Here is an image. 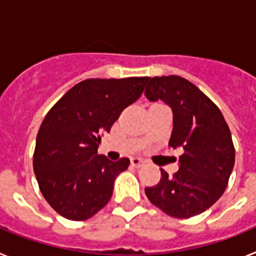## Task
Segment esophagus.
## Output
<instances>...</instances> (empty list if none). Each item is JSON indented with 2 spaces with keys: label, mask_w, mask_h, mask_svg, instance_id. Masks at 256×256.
<instances>
[{
  "label": "esophagus",
  "mask_w": 256,
  "mask_h": 256,
  "mask_svg": "<svg viewBox=\"0 0 256 256\" xmlns=\"http://www.w3.org/2000/svg\"><path fill=\"white\" fill-rule=\"evenodd\" d=\"M144 162L141 159V158H132V159H130V165L134 166V168H140V166H142Z\"/></svg>",
  "instance_id": "1"
}]
</instances>
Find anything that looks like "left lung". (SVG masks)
<instances>
[{"label": "left lung", "mask_w": 256, "mask_h": 256, "mask_svg": "<svg viewBox=\"0 0 256 256\" xmlns=\"http://www.w3.org/2000/svg\"><path fill=\"white\" fill-rule=\"evenodd\" d=\"M144 96L164 101L173 112L169 146L183 148L173 177L144 194L155 206L174 218H191L209 209L223 195L234 165L230 130L218 106L194 83L178 76L148 79Z\"/></svg>", "instance_id": "obj_1"}]
</instances>
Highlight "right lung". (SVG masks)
I'll list each match as a JSON object with an SVG mask.
<instances>
[{"instance_id": "add662e5", "label": "right lung", "mask_w": 256, "mask_h": 256, "mask_svg": "<svg viewBox=\"0 0 256 256\" xmlns=\"http://www.w3.org/2000/svg\"><path fill=\"white\" fill-rule=\"evenodd\" d=\"M148 76L86 79L61 97L38 130L33 169L44 198L70 220H86L112 195L114 180L130 159L98 155L101 134L138 100Z\"/></svg>"}]
</instances>
